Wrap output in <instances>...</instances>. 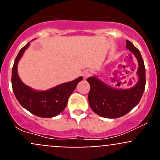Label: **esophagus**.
Listing matches in <instances>:
<instances>
[{"label":"esophagus","instance_id":"esophagus-1","mask_svg":"<svg viewBox=\"0 0 160 160\" xmlns=\"http://www.w3.org/2000/svg\"><path fill=\"white\" fill-rule=\"evenodd\" d=\"M90 74H91V72H90V70H86L83 71V74H82V75H83V78L87 79L88 77H89V76H90Z\"/></svg>","mask_w":160,"mask_h":160}]
</instances>
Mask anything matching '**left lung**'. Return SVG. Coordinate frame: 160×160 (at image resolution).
Here are the masks:
<instances>
[{"label": "left lung", "instance_id": "1", "mask_svg": "<svg viewBox=\"0 0 160 160\" xmlns=\"http://www.w3.org/2000/svg\"><path fill=\"white\" fill-rule=\"evenodd\" d=\"M126 48L136 57L138 62V83L129 89H116L106 84L97 77L88 78L90 90L88 94L90 107L94 113L106 118L122 117L132 111L141 100L146 87V69L139 50L130 41Z\"/></svg>", "mask_w": 160, "mask_h": 160}]
</instances>
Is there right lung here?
I'll return each mask as SVG.
<instances>
[{
	"mask_svg": "<svg viewBox=\"0 0 160 160\" xmlns=\"http://www.w3.org/2000/svg\"><path fill=\"white\" fill-rule=\"evenodd\" d=\"M30 43L20 49L12 68L11 84L16 98L21 105L32 114L41 118H52L65 109L69 98L83 77L62 83L51 89L38 91L26 86L18 74V63Z\"/></svg>",
	"mask_w": 160,
	"mask_h": 160,
	"instance_id": "add662e5",
	"label": "right lung"
}]
</instances>
